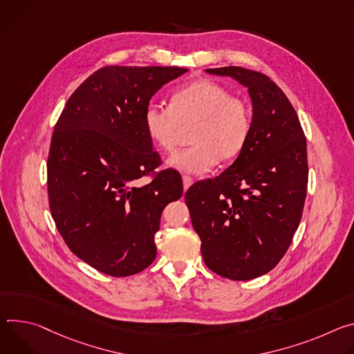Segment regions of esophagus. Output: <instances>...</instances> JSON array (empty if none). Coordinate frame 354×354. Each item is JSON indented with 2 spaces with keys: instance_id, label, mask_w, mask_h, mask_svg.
Masks as SVG:
<instances>
[{
  "instance_id": "1",
  "label": "esophagus",
  "mask_w": 354,
  "mask_h": 354,
  "mask_svg": "<svg viewBox=\"0 0 354 354\" xmlns=\"http://www.w3.org/2000/svg\"><path fill=\"white\" fill-rule=\"evenodd\" d=\"M192 184V178L189 176H183V185H184V191H187L189 188V185Z\"/></svg>"
}]
</instances>
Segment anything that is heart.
I'll list each match as a JSON object with an SVG mask.
<instances>
[{"mask_svg": "<svg viewBox=\"0 0 354 354\" xmlns=\"http://www.w3.org/2000/svg\"><path fill=\"white\" fill-rule=\"evenodd\" d=\"M169 105L149 102L143 125L149 139L162 151H173L181 131L194 127L189 135L192 146L169 157L171 169L204 174L216 162H230L243 151L252 132V108L245 98L204 78L174 91Z\"/></svg>", "mask_w": 354, "mask_h": 354, "instance_id": "1", "label": "heart"}]
</instances>
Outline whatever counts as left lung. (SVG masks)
<instances>
[{
	"label": "left lung",
	"instance_id": "8db88e82",
	"mask_svg": "<svg viewBox=\"0 0 354 354\" xmlns=\"http://www.w3.org/2000/svg\"><path fill=\"white\" fill-rule=\"evenodd\" d=\"M207 73L248 87L252 132L232 166L188 188L185 204L207 267L245 281L276 267L292 242L306 197V139L287 95L266 74L238 66Z\"/></svg>",
	"mask_w": 354,
	"mask_h": 354
}]
</instances>
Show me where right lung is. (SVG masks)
<instances>
[{"label": "right lung", "mask_w": 354, "mask_h": 354, "mask_svg": "<svg viewBox=\"0 0 354 354\" xmlns=\"http://www.w3.org/2000/svg\"><path fill=\"white\" fill-rule=\"evenodd\" d=\"M183 67L105 66L67 100L50 140L48 197L68 249L95 270L128 277L149 267L165 207L183 195L173 170L136 180L162 165L143 111Z\"/></svg>", "instance_id": "obj_1"}]
</instances>
